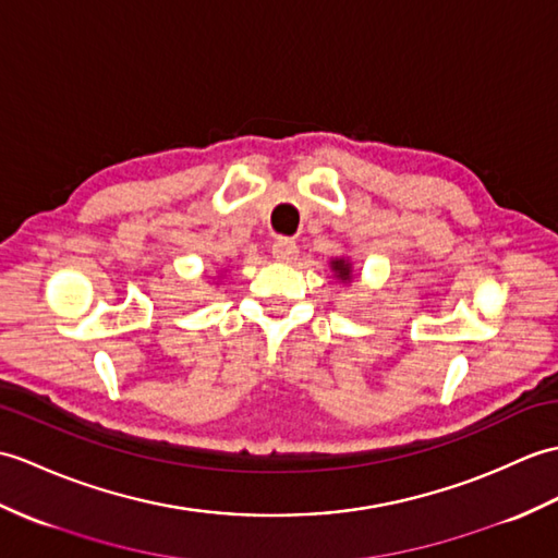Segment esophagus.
Here are the masks:
<instances>
[{
    "label": "esophagus",
    "mask_w": 558,
    "mask_h": 558,
    "mask_svg": "<svg viewBox=\"0 0 558 558\" xmlns=\"http://www.w3.org/2000/svg\"><path fill=\"white\" fill-rule=\"evenodd\" d=\"M270 250H274L276 262H282V264L292 262V258L300 254V247H296V242L290 240V238H278Z\"/></svg>",
    "instance_id": "34e87169"
}]
</instances>
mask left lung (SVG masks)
<instances>
[{"mask_svg": "<svg viewBox=\"0 0 558 558\" xmlns=\"http://www.w3.org/2000/svg\"><path fill=\"white\" fill-rule=\"evenodd\" d=\"M332 268L338 270V278H342V280H349V264H344L342 258H340V262H332Z\"/></svg>", "mask_w": 558, "mask_h": 558, "instance_id": "1", "label": "left lung"}]
</instances>
